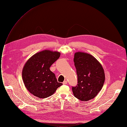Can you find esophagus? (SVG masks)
Listing matches in <instances>:
<instances>
[{
	"instance_id": "1",
	"label": "esophagus",
	"mask_w": 127,
	"mask_h": 127,
	"mask_svg": "<svg viewBox=\"0 0 127 127\" xmlns=\"http://www.w3.org/2000/svg\"><path fill=\"white\" fill-rule=\"evenodd\" d=\"M67 81L66 80V81H64L63 82V84H64V85H65V84H67Z\"/></svg>"
}]
</instances>
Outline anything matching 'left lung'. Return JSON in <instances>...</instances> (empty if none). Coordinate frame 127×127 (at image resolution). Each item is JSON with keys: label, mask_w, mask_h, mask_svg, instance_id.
Wrapping results in <instances>:
<instances>
[{"label": "left lung", "mask_w": 127, "mask_h": 127, "mask_svg": "<svg viewBox=\"0 0 127 127\" xmlns=\"http://www.w3.org/2000/svg\"><path fill=\"white\" fill-rule=\"evenodd\" d=\"M74 62L78 81L77 86L72 87L74 96L82 101L93 99L100 91L105 82L102 66L93 56L81 52L75 53Z\"/></svg>", "instance_id": "1"}]
</instances>
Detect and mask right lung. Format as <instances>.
Here are the masks:
<instances>
[{
	"mask_svg": "<svg viewBox=\"0 0 127 127\" xmlns=\"http://www.w3.org/2000/svg\"><path fill=\"white\" fill-rule=\"evenodd\" d=\"M60 56L56 51L44 50L37 53L27 61L22 69L23 83L31 94L40 98H47L62 85L58 82L50 67Z\"/></svg>",
	"mask_w": 127,
	"mask_h": 127,
	"instance_id": "add662e5",
	"label": "right lung"
}]
</instances>
